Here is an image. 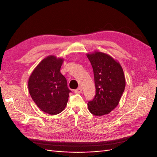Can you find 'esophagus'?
<instances>
[{
  "label": "esophagus",
  "instance_id": "obj_1",
  "mask_svg": "<svg viewBox=\"0 0 157 157\" xmlns=\"http://www.w3.org/2000/svg\"><path fill=\"white\" fill-rule=\"evenodd\" d=\"M81 92H82V88H80V87L78 88L77 89H76L75 90V93H76V94H80V93H81Z\"/></svg>",
  "mask_w": 157,
  "mask_h": 157
}]
</instances>
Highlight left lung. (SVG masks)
I'll list each match as a JSON object with an SVG mask.
<instances>
[{"label": "left lung", "instance_id": "left-lung-1", "mask_svg": "<svg viewBox=\"0 0 157 157\" xmlns=\"http://www.w3.org/2000/svg\"><path fill=\"white\" fill-rule=\"evenodd\" d=\"M93 68L96 95L88 101L90 112L102 116L112 111L120 101L126 80L121 64L111 56L100 52L87 54Z\"/></svg>", "mask_w": 157, "mask_h": 157}]
</instances>
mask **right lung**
<instances>
[{
  "label": "right lung",
  "mask_w": 157,
  "mask_h": 157,
  "mask_svg": "<svg viewBox=\"0 0 157 157\" xmlns=\"http://www.w3.org/2000/svg\"><path fill=\"white\" fill-rule=\"evenodd\" d=\"M63 62V58L46 57L33 70L28 81L33 100L42 111L50 115L63 111L71 92L67 80L60 72Z\"/></svg>",
  "instance_id": "obj_1"
}]
</instances>
